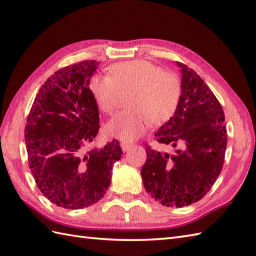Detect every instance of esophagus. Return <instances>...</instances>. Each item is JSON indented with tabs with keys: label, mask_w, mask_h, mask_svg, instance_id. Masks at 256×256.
<instances>
[{
	"label": "esophagus",
	"mask_w": 256,
	"mask_h": 256,
	"mask_svg": "<svg viewBox=\"0 0 256 256\" xmlns=\"http://www.w3.org/2000/svg\"><path fill=\"white\" fill-rule=\"evenodd\" d=\"M133 146V143H128V142H122L121 143V148H122V150H124V152H126V150H128L130 148H131Z\"/></svg>",
	"instance_id": "obj_1"
}]
</instances>
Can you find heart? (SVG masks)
<instances>
[{
    "label": "heart",
    "instance_id": "heart-1",
    "mask_svg": "<svg viewBox=\"0 0 256 256\" xmlns=\"http://www.w3.org/2000/svg\"><path fill=\"white\" fill-rule=\"evenodd\" d=\"M89 91L96 106L106 114L116 112L122 94H128L130 110L108 124L113 136L133 140L143 135L150 124L160 125L174 116L182 94V80L172 72L148 60L113 64L110 74H94Z\"/></svg>",
    "mask_w": 256,
    "mask_h": 256
}]
</instances>
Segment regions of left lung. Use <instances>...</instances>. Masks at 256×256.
Listing matches in <instances>:
<instances>
[{
  "label": "left lung",
  "instance_id": "8db88e82",
  "mask_svg": "<svg viewBox=\"0 0 256 256\" xmlns=\"http://www.w3.org/2000/svg\"><path fill=\"white\" fill-rule=\"evenodd\" d=\"M176 64L182 72V100L155 136L158 143L179 148L170 155L146 145L140 175L156 201L180 208L202 199L214 186L224 162L228 134L224 108L214 92L194 70Z\"/></svg>",
  "mask_w": 256,
  "mask_h": 256
}]
</instances>
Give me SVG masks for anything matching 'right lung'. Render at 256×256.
<instances>
[{"label":"right lung","mask_w":256,"mask_h":256,"mask_svg":"<svg viewBox=\"0 0 256 256\" xmlns=\"http://www.w3.org/2000/svg\"><path fill=\"white\" fill-rule=\"evenodd\" d=\"M96 60L59 69L38 91L27 118L28 166L38 189L62 208L98 202L111 182L122 150L116 140L92 148L99 132V110L89 91Z\"/></svg>","instance_id":"obj_1"}]
</instances>
